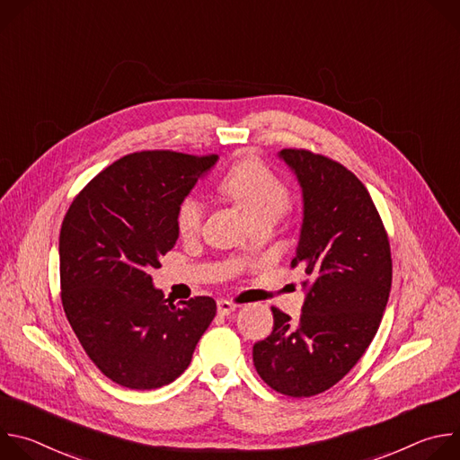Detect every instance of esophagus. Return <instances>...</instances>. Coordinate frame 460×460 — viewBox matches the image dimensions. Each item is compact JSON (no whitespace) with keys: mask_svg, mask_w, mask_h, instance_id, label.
<instances>
[{"mask_svg":"<svg viewBox=\"0 0 460 460\" xmlns=\"http://www.w3.org/2000/svg\"><path fill=\"white\" fill-rule=\"evenodd\" d=\"M236 307H238V304H234V302L218 300V313H220V314H231Z\"/></svg>","mask_w":460,"mask_h":460,"instance_id":"34e87169","label":"esophagus"}]
</instances>
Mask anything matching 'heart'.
I'll use <instances>...</instances> for the list:
<instances>
[{"label": "heart", "mask_w": 460, "mask_h": 460, "mask_svg": "<svg viewBox=\"0 0 460 460\" xmlns=\"http://www.w3.org/2000/svg\"><path fill=\"white\" fill-rule=\"evenodd\" d=\"M220 189L247 213L252 224L260 220H277L291 206V196L286 183L254 158H247L231 167L224 176ZM206 217L208 204L202 196L196 192L185 194L174 213V224L180 236H199L204 229Z\"/></svg>", "instance_id": "obj_1"}]
</instances>
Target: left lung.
<instances>
[{
	"label": "left lung",
	"instance_id": "obj_1",
	"mask_svg": "<svg viewBox=\"0 0 460 460\" xmlns=\"http://www.w3.org/2000/svg\"><path fill=\"white\" fill-rule=\"evenodd\" d=\"M304 192V224L291 268L309 275L296 322L279 307L252 362L282 395L313 397L342 380L380 325L391 289V249L364 183L342 164L307 149H282Z\"/></svg>",
	"mask_w": 460,
	"mask_h": 460
}]
</instances>
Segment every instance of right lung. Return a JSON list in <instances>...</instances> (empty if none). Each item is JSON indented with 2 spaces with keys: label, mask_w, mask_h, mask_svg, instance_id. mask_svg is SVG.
<instances>
[{
  "label": "right lung",
  "mask_w": 460,
  "mask_h": 460,
  "mask_svg": "<svg viewBox=\"0 0 460 460\" xmlns=\"http://www.w3.org/2000/svg\"><path fill=\"white\" fill-rule=\"evenodd\" d=\"M217 155L130 153L98 172L59 231L61 304L87 357L128 389L171 384L217 314L211 296L174 305L149 271L178 238V202Z\"/></svg>",
  "instance_id": "1"
}]
</instances>
